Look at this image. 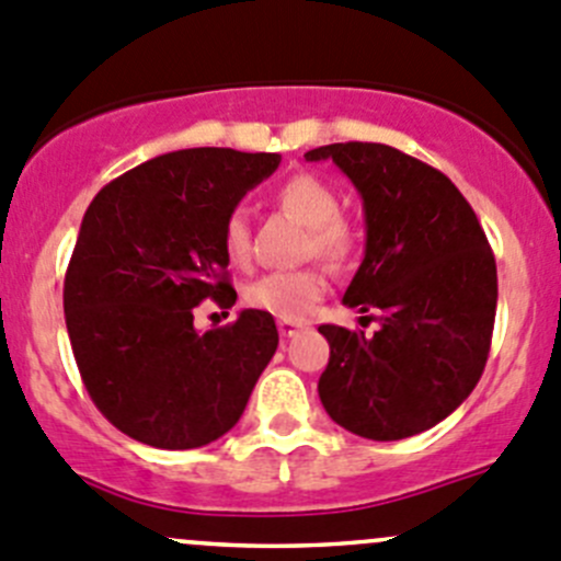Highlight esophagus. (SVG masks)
<instances>
[{"label":"esophagus","instance_id":"1","mask_svg":"<svg viewBox=\"0 0 561 561\" xmlns=\"http://www.w3.org/2000/svg\"><path fill=\"white\" fill-rule=\"evenodd\" d=\"M278 330H280L283 337H291V335H297L299 330H305V324H302V321H294V319H280Z\"/></svg>","mask_w":561,"mask_h":561}]
</instances>
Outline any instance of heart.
Masks as SVG:
<instances>
[{
	"label": "heart",
	"mask_w": 561,
	"mask_h": 561,
	"mask_svg": "<svg viewBox=\"0 0 561 561\" xmlns=\"http://www.w3.org/2000/svg\"><path fill=\"white\" fill-rule=\"evenodd\" d=\"M278 204L291 218L310 229L308 251L330 264H343L354 248V231L341 218V198L313 174H297L286 180L278 191ZM224 253L231 264H245L251 259V229L245 213H231L224 226ZM327 280L319 270L297 273H270L251 283L245 291L248 305L280 319H305L313 305L324 297Z\"/></svg>",
	"instance_id": "b5f03b06"
}]
</instances>
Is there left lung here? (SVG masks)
<instances>
[{
	"label": "left lung",
	"instance_id": "obj_1",
	"mask_svg": "<svg viewBox=\"0 0 561 561\" xmlns=\"http://www.w3.org/2000/svg\"><path fill=\"white\" fill-rule=\"evenodd\" d=\"M332 160L363 198L365 259L343 294L374 335L321 324L330 363L319 398L341 428L374 442L423 434L456 412L485 368L496 262L467 198L442 171L387 144L305 152Z\"/></svg>",
	"mask_w": 561,
	"mask_h": 561
}]
</instances>
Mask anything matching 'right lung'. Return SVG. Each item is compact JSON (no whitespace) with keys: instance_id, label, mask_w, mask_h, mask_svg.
Masks as SVG:
<instances>
[{"instance_id":"add662e5","label":"right lung","mask_w":561,"mask_h":561,"mask_svg":"<svg viewBox=\"0 0 561 561\" xmlns=\"http://www.w3.org/2000/svg\"><path fill=\"white\" fill-rule=\"evenodd\" d=\"M278 165L275 152L176 149L92 198L65 275V321L94 407L130 439L193 450L245 412L278 348L275 319L245 308L198 332L193 308L234 305L226 218Z\"/></svg>"}]
</instances>
